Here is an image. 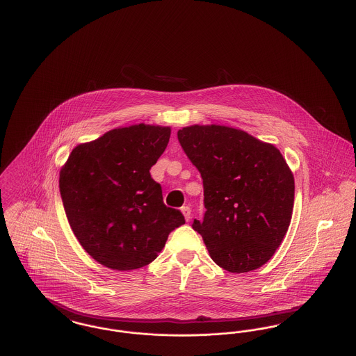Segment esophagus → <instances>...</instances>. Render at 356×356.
<instances>
[{"label":"esophagus","mask_w":356,"mask_h":356,"mask_svg":"<svg viewBox=\"0 0 356 356\" xmlns=\"http://www.w3.org/2000/svg\"><path fill=\"white\" fill-rule=\"evenodd\" d=\"M181 213H183V216H184V218H186L187 222L191 219V209L188 206H183L181 207Z\"/></svg>","instance_id":"esophagus-1"}]
</instances>
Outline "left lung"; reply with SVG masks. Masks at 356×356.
<instances>
[{
    "label": "left lung",
    "mask_w": 356,
    "mask_h": 356,
    "mask_svg": "<svg viewBox=\"0 0 356 356\" xmlns=\"http://www.w3.org/2000/svg\"><path fill=\"white\" fill-rule=\"evenodd\" d=\"M179 142L203 179V220L193 219L211 259L229 273L266 264L287 233L294 176L280 152L243 130L190 126Z\"/></svg>",
    "instance_id": "8db88e82"
}]
</instances>
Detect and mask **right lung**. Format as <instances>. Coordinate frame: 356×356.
I'll return each mask as SVG.
<instances>
[{"label":"right lung","instance_id":"obj_1","mask_svg":"<svg viewBox=\"0 0 356 356\" xmlns=\"http://www.w3.org/2000/svg\"><path fill=\"white\" fill-rule=\"evenodd\" d=\"M170 129L136 124L115 129L73 149L59 173V191L70 227L100 264L130 271L152 263L168 236L186 223L166 207L150 176L169 142Z\"/></svg>","mask_w":356,"mask_h":356}]
</instances>
